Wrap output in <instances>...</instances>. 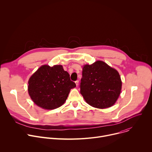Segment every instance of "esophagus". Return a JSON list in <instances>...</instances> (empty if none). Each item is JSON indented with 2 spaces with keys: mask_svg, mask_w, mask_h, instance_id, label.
Segmentation results:
<instances>
[{
  "mask_svg": "<svg viewBox=\"0 0 152 152\" xmlns=\"http://www.w3.org/2000/svg\"><path fill=\"white\" fill-rule=\"evenodd\" d=\"M75 83H76V86H77L79 85V80H76V81H75Z\"/></svg>",
  "mask_w": 152,
  "mask_h": 152,
  "instance_id": "esophagus-1",
  "label": "esophagus"
}]
</instances>
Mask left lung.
<instances>
[{
  "label": "left lung",
  "mask_w": 152,
  "mask_h": 152,
  "mask_svg": "<svg viewBox=\"0 0 152 152\" xmlns=\"http://www.w3.org/2000/svg\"><path fill=\"white\" fill-rule=\"evenodd\" d=\"M121 86L118 72L103 61L83 67L80 94L93 107L104 109L112 106L120 94Z\"/></svg>",
  "instance_id": "left-lung-1"
}]
</instances>
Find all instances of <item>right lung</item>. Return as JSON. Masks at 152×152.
<instances>
[{
	"mask_svg": "<svg viewBox=\"0 0 152 152\" xmlns=\"http://www.w3.org/2000/svg\"><path fill=\"white\" fill-rule=\"evenodd\" d=\"M28 93L32 101L45 110H54L66 101L76 83L61 65L41 66L29 78Z\"/></svg>",
	"mask_w": 152,
	"mask_h": 152,
	"instance_id": "1",
	"label": "right lung"
}]
</instances>
